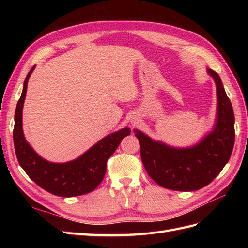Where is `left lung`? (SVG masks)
<instances>
[{"label": "left lung", "instance_id": "1", "mask_svg": "<svg viewBox=\"0 0 248 248\" xmlns=\"http://www.w3.org/2000/svg\"><path fill=\"white\" fill-rule=\"evenodd\" d=\"M216 84L217 118L212 132L189 148L170 147L134 129L148 175L164 188L199 190L211 183L228 163L235 142V117L218 74L207 69Z\"/></svg>", "mask_w": 248, "mask_h": 248}]
</instances>
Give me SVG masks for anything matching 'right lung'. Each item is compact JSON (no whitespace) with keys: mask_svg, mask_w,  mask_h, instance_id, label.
<instances>
[{"mask_svg":"<svg viewBox=\"0 0 248 248\" xmlns=\"http://www.w3.org/2000/svg\"><path fill=\"white\" fill-rule=\"evenodd\" d=\"M35 66L29 71L14 115L13 142L18 163L27 175L41 188L58 197L70 198L93 191L106 175L107 163L121 140L130 134L123 128L103 138L78 158L65 163H54L43 159L26 140L22 131V107L27 94L28 81Z\"/></svg>","mask_w":248,"mask_h":248,"instance_id":"add662e5","label":"right lung"}]
</instances>
